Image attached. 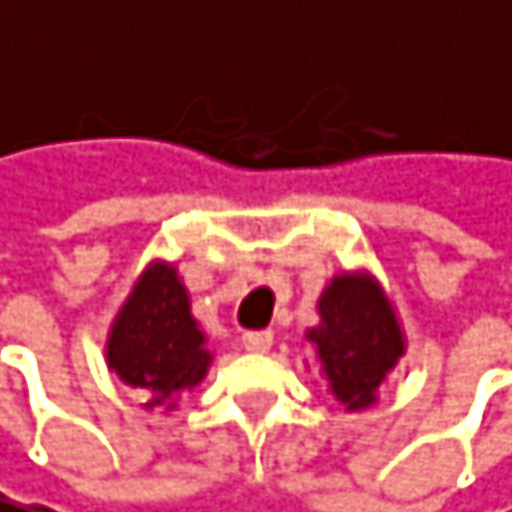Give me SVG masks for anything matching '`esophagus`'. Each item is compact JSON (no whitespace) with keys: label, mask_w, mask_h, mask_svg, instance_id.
Returning <instances> with one entry per match:
<instances>
[{"label":"esophagus","mask_w":512,"mask_h":512,"mask_svg":"<svg viewBox=\"0 0 512 512\" xmlns=\"http://www.w3.org/2000/svg\"><path fill=\"white\" fill-rule=\"evenodd\" d=\"M242 343H245V349L248 352H270V346H273V333L270 330H251V333H245L242 336Z\"/></svg>","instance_id":"esophagus-1"}]
</instances>
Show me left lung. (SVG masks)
I'll return each instance as SVG.
<instances>
[{
	"label": "left lung",
	"instance_id": "obj_1",
	"mask_svg": "<svg viewBox=\"0 0 512 512\" xmlns=\"http://www.w3.org/2000/svg\"><path fill=\"white\" fill-rule=\"evenodd\" d=\"M318 327L305 333L327 387L346 412L377 403L390 371L406 355V333L384 286L368 270H343L318 299Z\"/></svg>",
	"mask_w": 512,
	"mask_h": 512
}]
</instances>
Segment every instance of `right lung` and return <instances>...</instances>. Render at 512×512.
<instances>
[{"mask_svg":"<svg viewBox=\"0 0 512 512\" xmlns=\"http://www.w3.org/2000/svg\"><path fill=\"white\" fill-rule=\"evenodd\" d=\"M213 362L207 336L191 314L176 264L150 261L109 324L106 365L122 384L144 393V406L176 409Z\"/></svg>","mask_w":512,"mask_h":512,"instance_id":"add662e5","label":"right lung"}]
</instances>
